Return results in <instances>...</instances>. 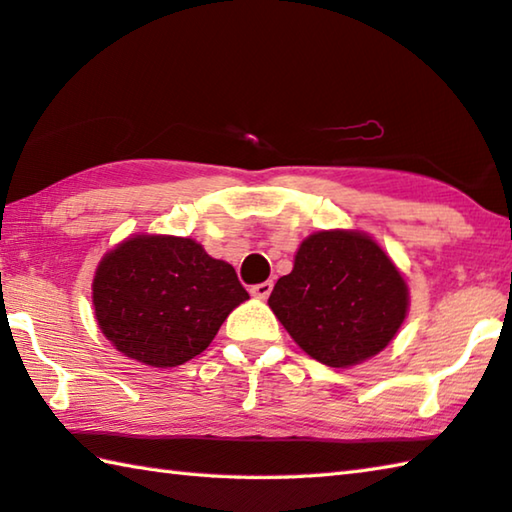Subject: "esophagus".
I'll return each instance as SVG.
<instances>
[{"label": "esophagus", "instance_id": "obj_1", "mask_svg": "<svg viewBox=\"0 0 512 512\" xmlns=\"http://www.w3.org/2000/svg\"><path fill=\"white\" fill-rule=\"evenodd\" d=\"M271 291H273V282H262V284L250 286V293L259 297V300H266V297L271 295Z\"/></svg>", "mask_w": 512, "mask_h": 512}]
</instances>
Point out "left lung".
Returning <instances> with one entry per match:
<instances>
[{
  "mask_svg": "<svg viewBox=\"0 0 512 512\" xmlns=\"http://www.w3.org/2000/svg\"><path fill=\"white\" fill-rule=\"evenodd\" d=\"M268 306L311 358L351 367L383 351L401 329L407 286L374 239L322 230L302 241Z\"/></svg>",
  "mask_w": 512,
  "mask_h": 512,
  "instance_id": "left-lung-1",
  "label": "left lung"
}]
</instances>
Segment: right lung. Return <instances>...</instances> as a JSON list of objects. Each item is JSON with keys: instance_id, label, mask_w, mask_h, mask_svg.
Segmentation results:
<instances>
[{"instance_id": "right-lung-1", "label": "right lung", "mask_w": 512, "mask_h": 512, "mask_svg": "<svg viewBox=\"0 0 512 512\" xmlns=\"http://www.w3.org/2000/svg\"><path fill=\"white\" fill-rule=\"evenodd\" d=\"M244 300L235 268L183 237L127 239L105 255L94 277L102 333L127 358L152 367L199 356Z\"/></svg>"}]
</instances>
